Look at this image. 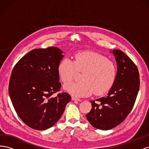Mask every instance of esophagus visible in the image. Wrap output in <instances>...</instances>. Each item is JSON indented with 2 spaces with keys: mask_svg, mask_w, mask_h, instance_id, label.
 <instances>
[{
  "mask_svg": "<svg viewBox=\"0 0 149 149\" xmlns=\"http://www.w3.org/2000/svg\"><path fill=\"white\" fill-rule=\"evenodd\" d=\"M71 99H72V100H73V101H81V99H79V98H78V97H76V96H72Z\"/></svg>",
  "mask_w": 149,
  "mask_h": 149,
  "instance_id": "obj_1",
  "label": "esophagus"
}]
</instances>
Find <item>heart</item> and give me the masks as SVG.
Wrapping results in <instances>:
<instances>
[{
	"instance_id": "obj_1",
	"label": "heart",
	"mask_w": 149,
	"mask_h": 149,
	"mask_svg": "<svg viewBox=\"0 0 149 149\" xmlns=\"http://www.w3.org/2000/svg\"><path fill=\"white\" fill-rule=\"evenodd\" d=\"M57 70L64 83L71 81L77 71H83L81 81L64 86L66 91L77 96H88L93 91L96 95H101L112 88L117 76L114 62L93 52L77 53L73 56V61L63 58L58 63Z\"/></svg>"
}]
</instances>
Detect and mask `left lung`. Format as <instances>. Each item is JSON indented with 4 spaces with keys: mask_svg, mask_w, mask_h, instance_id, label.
Here are the masks:
<instances>
[{
    "mask_svg": "<svg viewBox=\"0 0 149 149\" xmlns=\"http://www.w3.org/2000/svg\"><path fill=\"white\" fill-rule=\"evenodd\" d=\"M117 62V76L107 95L91 101L92 108L86 116L94 127L109 130L127 118L136 102L140 86L139 70L123 52L112 50Z\"/></svg>",
    "mask_w": 149,
    "mask_h": 149,
    "instance_id": "obj_1",
    "label": "left lung"
}]
</instances>
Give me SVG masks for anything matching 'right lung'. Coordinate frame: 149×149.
<instances>
[{
  "instance_id": "right-lung-1",
  "label": "right lung",
  "mask_w": 149,
  "mask_h": 149,
  "mask_svg": "<svg viewBox=\"0 0 149 149\" xmlns=\"http://www.w3.org/2000/svg\"><path fill=\"white\" fill-rule=\"evenodd\" d=\"M56 47L34 49L13 67L8 93L17 115L29 127L38 130L55 125L71 101L59 92L58 65L63 55Z\"/></svg>"
}]
</instances>
